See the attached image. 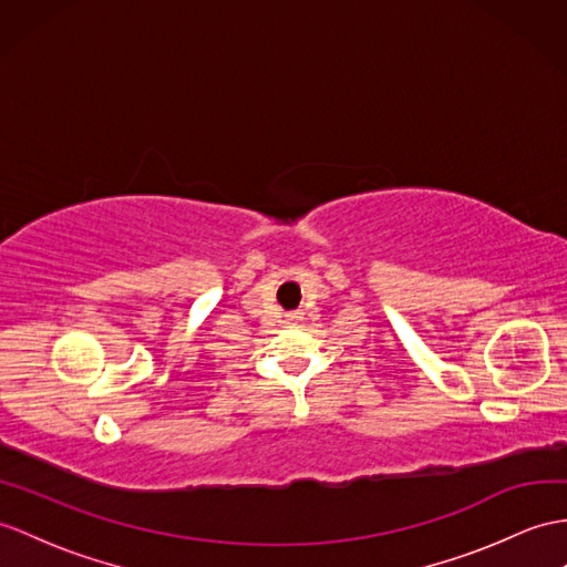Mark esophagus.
<instances>
[{
    "label": "esophagus",
    "instance_id": "obj_1",
    "mask_svg": "<svg viewBox=\"0 0 567 567\" xmlns=\"http://www.w3.org/2000/svg\"><path fill=\"white\" fill-rule=\"evenodd\" d=\"M291 320H296V317H291Z\"/></svg>",
    "mask_w": 567,
    "mask_h": 567
}]
</instances>
